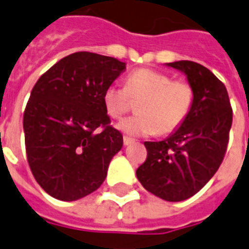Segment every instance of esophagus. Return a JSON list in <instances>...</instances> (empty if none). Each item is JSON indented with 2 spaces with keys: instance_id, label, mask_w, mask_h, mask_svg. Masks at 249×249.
I'll list each match as a JSON object with an SVG mask.
<instances>
[{
  "instance_id": "1",
  "label": "esophagus",
  "mask_w": 249,
  "mask_h": 249,
  "mask_svg": "<svg viewBox=\"0 0 249 249\" xmlns=\"http://www.w3.org/2000/svg\"><path fill=\"white\" fill-rule=\"evenodd\" d=\"M134 142H135V140L131 139V138H128V136H124V138H123V143H124V145L132 144Z\"/></svg>"
}]
</instances>
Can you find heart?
Listing matches in <instances>:
<instances>
[{
  "mask_svg": "<svg viewBox=\"0 0 249 249\" xmlns=\"http://www.w3.org/2000/svg\"><path fill=\"white\" fill-rule=\"evenodd\" d=\"M139 101V115L123 119L118 128L127 135L148 136L168 134L184 122L194 101L193 87L184 80H173L167 73L149 68L136 69L128 74L126 87L111 84L102 96L105 111L114 119L122 118Z\"/></svg>",
  "mask_w": 249,
  "mask_h": 249,
  "instance_id": "obj_1",
  "label": "heart"
}]
</instances>
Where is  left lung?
<instances>
[{
	"label": "left lung",
	"mask_w": 249,
	"mask_h": 249,
	"mask_svg": "<svg viewBox=\"0 0 249 249\" xmlns=\"http://www.w3.org/2000/svg\"><path fill=\"white\" fill-rule=\"evenodd\" d=\"M184 72L193 87L190 113L171 136L145 142L147 159L136 169L145 190L178 202L198 193L223 161L232 124V107L224 84L206 67L194 61L169 63Z\"/></svg>",
	"instance_id": "8db88e82"
}]
</instances>
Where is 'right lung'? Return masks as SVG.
Listing matches in <instances>:
<instances>
[{
	"label": "right lung",
	"mask_w": 249,
	"mask_h": 249,
	"mask_svg": "<svg viewBox=\"0 0 249 249\" xmlns=\"http://www.w3.org/2000/svg\"><path fill=\"white\" fill-rule=\"evenodd\" d=\"M126 63L93 52L59 60L34 85L23 113L27 161L51 197L76 201L100 188L123 136L102 96Z\"/></svg>",
	"instance_id": "obj_1"
}]
</instances>
